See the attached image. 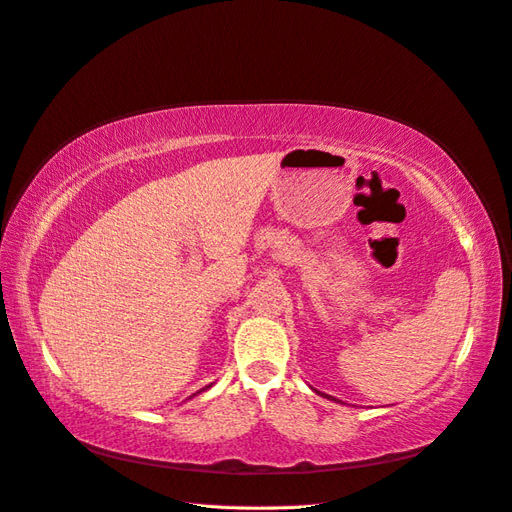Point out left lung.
<instances>
[{
    "label": "left lung",
    "mask_w": 512,
    "mask_h": 512,
    "mask_svg": "<svg viewBox=\"0 0 512 512\" xmlns=\"http://www.w3.org/2000/svg\"><path fill=\"white\" fill-rule=\"evenodd\" d=\"M309 389H312V386H309ZM314 393H318L320 397H327V399H331V401H337V404H342V401H339V399H335V397H331V395H327V393H320V391H316V389H312Z\"/></svg>",
    "instance_id": "obj_1"
}]
</instances>
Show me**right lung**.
<instances>
[{
    "instance_id": "obj_1",
    "label": "right lung",
    "mask_w": 512,
    "mask_h": 512,
    "mask_svg": "<svg viewBox=\"0 0 512 512\" xmlns=\"http://www.w3.org/2000/svg\"><path fill=\"white\" fill-rule=\"evenodd\" d=\"M211 386H213V384H209V386H205V389H200V391H198V393H203V391H207V389H211ZM194 395H196V393H194Z\"/></svg>"
}]
</instances>
